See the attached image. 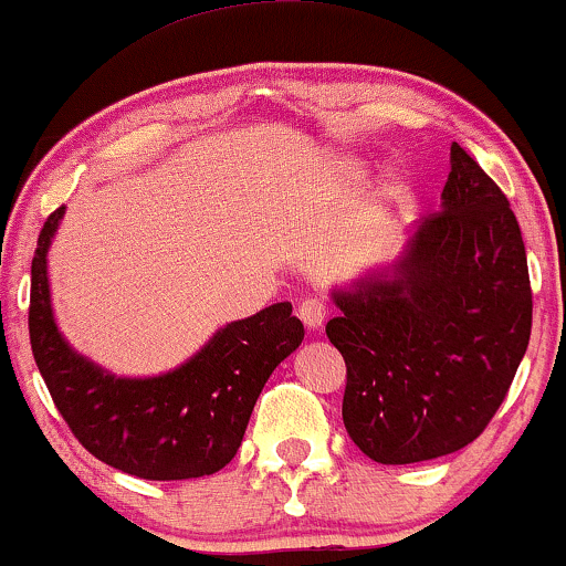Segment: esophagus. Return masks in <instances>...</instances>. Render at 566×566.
Returning <instances> with one entry per match:
<instances>
[{
    "label": "esophagus",
    "instance_id": "1",
    "mask_svg": "<svg viewBox=\"0 0 566 566\" xmlns=\"http://www.w3.org/2000/svg\"><path fill=\"white\" fill-rule=\"evenodd\" d=\"M327 314H329V308L322 297H305V301L297 305V316H301L305 327H311V329L322 327L324 319H327Z\"/></svg>",
    "mask_w": 566,
    "mask_h": 566
}]
</instances>
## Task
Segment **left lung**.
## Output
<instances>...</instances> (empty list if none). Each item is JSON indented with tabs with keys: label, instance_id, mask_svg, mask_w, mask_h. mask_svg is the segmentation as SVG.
I'll list each match as a JSON object with an SVG mask.
<instances>
[{
	"label": "left lung",
	"instance_id": "left-lung-1",
	"mask_svg": "<svg viewBox=\"0 0 566 566\" xmlns=\"http://www.w3.org/2000/svg\"><path fill=\"white\" fill-rule=\"evenodd\" d=\"M441 210L391 279L335 292L329 343L346 361L343 423L367 458L407 465L463 450L495 418L532 333L522 229L458 143Z\"/></svg>",
	"mask_w": 566,
	"mask_h": 566
}]
</instances>
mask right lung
<instances>
[{
    "label": "right lung",
    "instance_id": "right-lung-1",
    "mask_svg": "<svg viewBox=\"0 0 566 566\" xmlns=\"http://www.w3.org/2000/svg\"><path fill=\"white\" fill-rule=\"evenodd\" d=\"M63 207L44 220L31 261L34 361L71 433L97 460L138 479L178 482L231 463L252 407L305 329L290 303L226 324L193 359L159 378H114L69 348L50 308L48 247Z\"/></svg>",
    "mask_w": 566,
    "mask_h": 566
}]
</instances>
